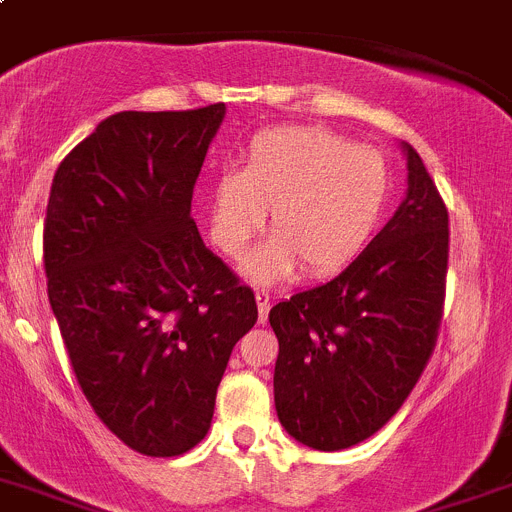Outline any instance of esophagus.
<instances>
[{
  "instance_id": "obj_1",
  "label": "esophagus",
  "mask_w": 512,
  "mask_h": 512,
  "mask_svg": "<svg viewBox=\"0 0 512 512\" xmlns=\"http://www.w3.org/2000/svg\"><path fill=\"white\" fill-rule=\"evenodd\" d=\"M256 304H259V320L266 322V317H269V309H271V297L264 292H256Z\"/></svg>"
}]
</instances>
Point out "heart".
<instances>
[{"label":"heart","mask_w":512,"mask_h":512,"mask_svg":"<svg viewBox=\"0 0 512 512\" xmlns=\"http://www.w3.org/2000/svg\"><path fill=\"white\" fill-rule=\"evenodd\" d=\"M386 154L322 126H274L243 149V170L210 185V236L228 259H241L266 225L271 238L246 266L256 281L330 274L365 246L391 198Z\"/></svg>","instance_id":"b5f03b06"}]
</instances>
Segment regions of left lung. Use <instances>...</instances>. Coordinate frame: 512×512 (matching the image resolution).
Segmentation results:
<instances>
[{
    "label": "left lung",
    "mask_w": 512,
    "mask_h": 512,
    "mask_svg": "<svg viewBox=\"0 0 512 512\" xmlns=\"http://www.w3.org/2000/svg\"><path fill=\"white\" fill-rule=\"evenodd\" d=\"M401 147L409 190L393 218L335 279L269 312L276 416L320 452L355 447L386 426L437 345L449 215L416 149Z\"/></svg>",
    "instance_id": "1"
}]
</instances>
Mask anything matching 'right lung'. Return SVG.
<instances>
[{
	"instance_id": "right-lung-1",
	"label": "right lung",
	"mask_w": 512,
	"mask_h": 512,
	"mask_svg": "<svg viewBox=\"0 0 512 512\" xmlns=\"http://www.w3.org/2000/svg\"><path fill=\"white\" fill-rule=\"evenodd\" d=\"M225 103L121 111L60 162L42 231L48 297L98 419L134 452L208 434L233 345L259 309L190 218Z\"/></svg>"
}]
</instances>
